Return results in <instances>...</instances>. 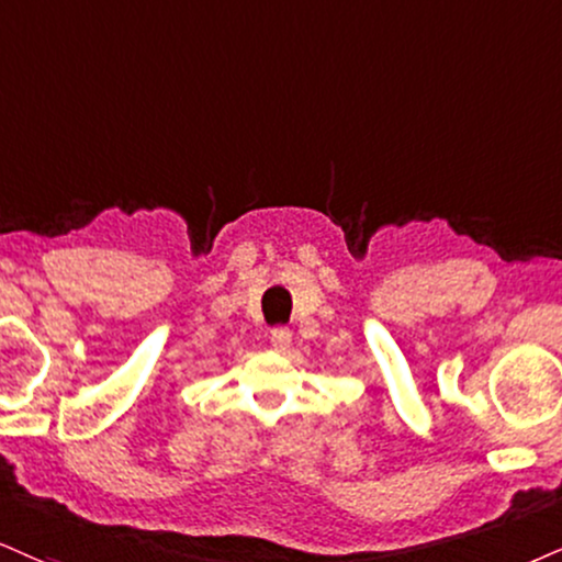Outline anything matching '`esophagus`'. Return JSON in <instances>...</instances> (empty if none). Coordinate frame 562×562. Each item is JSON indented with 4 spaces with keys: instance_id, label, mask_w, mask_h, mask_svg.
Returning <instances> with one entry per match:
<instances>
[{
    "instance_id": "1",
    "label": "esophagus",
    "mask_w": 562,
    "mask_h": 562,
    "mask_svg": "<svg viewBox=\"0 0 562 562\" xmlns=\"http://www.w3.org/2000/svg\"><path fill=\"white\" fill-rule=\"evenodd\" d=\"M270 344H273V349H279V351H283V349H289V344H292V330L289 328H273L270 330Z\"/></svg>"
}]
</instances>
